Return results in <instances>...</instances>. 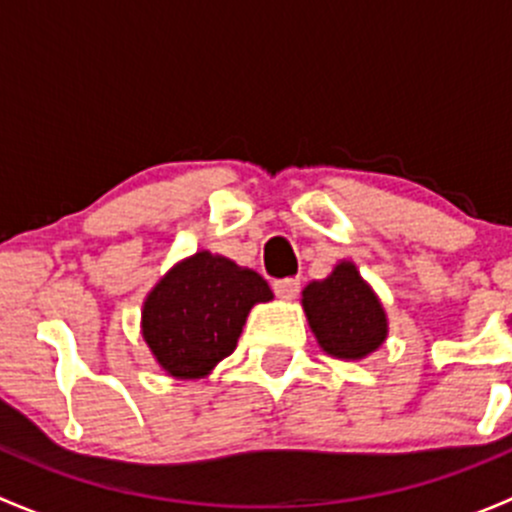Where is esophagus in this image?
Listing matches in <instances>:
<instances>
[{
	"label": "esophagus",
	"mask_w": 512,
	"mask_h": 512,
	"mask_svg": "<svg viewBox=\"0 0 512 512\" xmlns=\"http://www.w3.org/2000/svg\"><path fill=\"white\" fill-rule=\"evenodd\" d=\"M272 289H275V294L280 299H294L299 294V280H294V277H287V280H277L275 285H272Z\"/></svg>",
	"instance_id": "obj_1"
}]
</instances>
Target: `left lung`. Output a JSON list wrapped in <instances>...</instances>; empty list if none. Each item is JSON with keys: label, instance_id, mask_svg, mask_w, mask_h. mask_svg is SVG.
Returning a JSON list of instances; mask_svg holds the SVG:
<instances>
[{"label": "left lung", "instance_id": "1", "mask_svg": "<svg viewBox=\"0 0 512 512\" xmlns=\"http://www.w3.org/2000/svg\"><path fill=\"white\" fill-rule=\"evenodd\" d=\"M302 309L322 352L334 359H366L389 337L384 304L352 260L337 262L324 280L309 282L302 289Z\"/></svg>", "mask_w": 512, "mask_h": 512}]
</instances>
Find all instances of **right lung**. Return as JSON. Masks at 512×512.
I'll return each instance as SVG.
<instances>
[{"mask_svg":"<svg viewBox=\"0 0 512 512\" xmlns=\"http://www.w3.org/2000/svg\"><path fill=\"white\" fill-rule=\"evenodd\" d=\"M270 299L275 294L255 270L200 250L175 262L146 294L143 342L173 379H205L235 352L250 309Z\"/></svg>","mask_w":512,"mask_h":512,"instance_id":"obj_1","label":"right lung"}]
</instances>
